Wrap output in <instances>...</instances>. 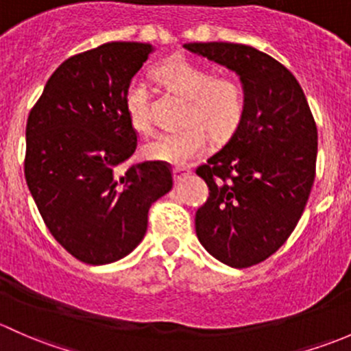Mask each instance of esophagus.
Masks as SVG:
<instances>
[{"mask_svg":"<svg viewBox=\"0 0 351 351\" xmlns=\"http://www.w3.org/2000/svg\"><path fill=\"white\" fill-rule=\"evenodd\" d=\"M189 174H191L189 169H179V167H177V169H174V180H176V182H180V180L186 179V177Z\"/></svg>","mask_w":351,"mask_h":351,"instance_id":"1","label":"esophagus"}]
</instances>
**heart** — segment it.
I'll return each instance as SVG.
<instances>
[{"mask_svg":"<svg viewBox=\"0 0 351 351\" xmlns=\"http://www.w3.org/2000/svg\"><path fill=\"white\" fill-rule=\"evenodd\" d=\"M155 79L169 91L187 101L182 113V128L160 133L143 143L149 160L171 165H187L204 152L211 136L226 142L240 126L245 113V95L240 82L230 75H215L211 69L187 59H171L154 72ZM125 113L138 132L150 130L149 88L140 79L126 86Z\"/></svg>","mask_w":351,"mask_h":351,"instance_id":"obj_1","label":"heart"}]
</instances>
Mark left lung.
<instances>
[{"label":"left lung","instance_id":"left-lung-1","mask_svg":"<svg viewBox=\"0 0 351 351\" xmlns=\"http://www.w3.org/2000/svg\"><path fill=\"white\" fill-rule=\"evenodd\" d=\"M184 49L234 72L243 89L240 126L196 171L209 187L196 234L216 260L245 269L276 254L304 211L316 174V123L294 75L267 53L225 42Z\"/></svg>","mask_w":351,"mask_h":351}]
</instances>
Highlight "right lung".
Returning <instances> with one entry per match:
<instances>
[{
  "label": "right lung",
  "mask_w": 351,
  "mask_h": 351,
  "mask_svg": "<svg viewBox=\"0 0 351 351\" xmlns=\"http://www.w3.org/2000/svg\"><path fill=\"white\" fill-rule=\"evenodd\" d=\"M155 50L110 42L56 69L27 121L25 179L47 228L75 258L106 265L143 240L149 209L172 189L162 162L117 169L136 149L126 86Z\"/></svg>",
  "instance_id": "1"
}]
</instances>
